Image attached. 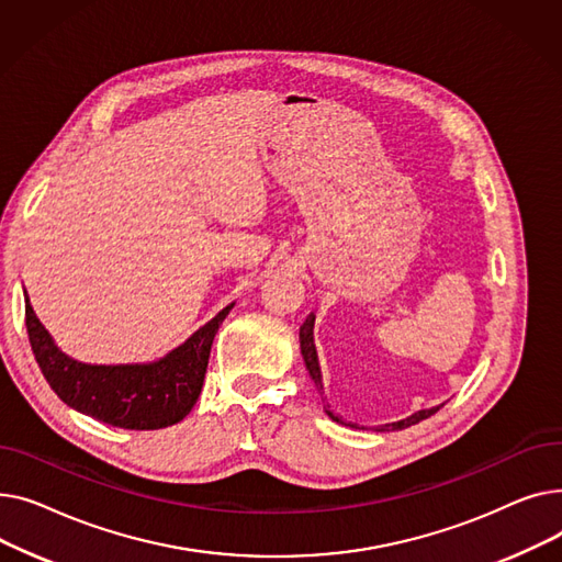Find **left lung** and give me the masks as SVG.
<instances>
[{
  "label": "left lung",
  "instance_id": "8db88e82",
  "mask_svg": "<svg viewBox=\"0 0 562 562\" xmlns=\"http://www.w3.org/2000/svg\"><path fill=\"white\" fill-rule=\"evenodd\" d=\"M301 352H303V360H305V367H307V371H310V375H312V380H314V385H316L318 392H321L323 385H321V369H318V356H316V346H314V314H310V316L305 318L303 326H301ZM439 407H441V405L430 407V409H419V412H415V415L407 417V419H401V422H394V424H385V426H378V430H380V432H382V430H403V428H407V426H415V424L428 419L430 415H435V412H437ZM326 412H328V415H330L335 422L344 424L339 417L333 415L330 409H326ZM348 426H350V424H348Z\"/></svg>",
  "mask_w": 562,
  "mask_h": 562
}]
</instances>
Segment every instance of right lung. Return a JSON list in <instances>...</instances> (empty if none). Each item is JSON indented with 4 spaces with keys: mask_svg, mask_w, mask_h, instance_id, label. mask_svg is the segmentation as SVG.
I'll list each match as a JSON object with an SVG mask.
<instances>
[{
    "mask_svg": "<svg viewBox=\"0 0 562 562\" xmlns=\"http://www.w3.org/2000/svg\"><path fill=\"white\" fill-rule=\"evenodd\" d=\"M227 305L182 346L150 364H83L56 348L49 333L24 299L29 344L54 394L81 415L115 428L157 430L182 422L195 405L210 350Z\"/></svg>",
    "mask_w": 562,
    "mask_h": 562,
    "instance_id": "obj_1",
    "label": "right lung"
}]
</instances>
